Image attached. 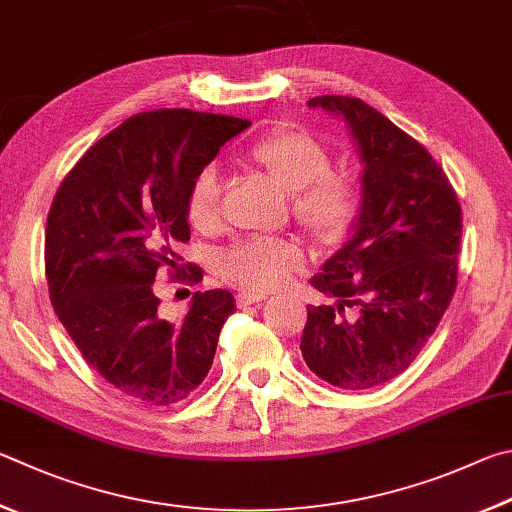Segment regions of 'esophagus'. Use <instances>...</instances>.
Here are the masks:
<instances>
[{"instance_id": "34e87169", "label": "esophagus", "mask_w": 512, "mask_h": 512, "mask_svg": "<svg viewBox=\"0 0 512 512\" xmlns=\"http://www.w3.org/2000/svg\"><path fill=\"white\" fill-rule=\"evenodd\" d=\"M262 300H266L264 293H257V291H241L237 295V306L239 309H246L250 304H259Z\"/></svg>"}]
</instances>
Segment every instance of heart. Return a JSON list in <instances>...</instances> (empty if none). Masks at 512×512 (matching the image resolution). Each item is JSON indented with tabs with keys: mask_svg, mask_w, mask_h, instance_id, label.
<instances>
[{
	"mask_svg": "<svg viewBox=\"0 0 512 512\" xmlns=\"http://www.w3.org/2000/svg\"><path fill=\"white\" fill-rule=\"evenodd\" d=\"M253 156L288 194H293V210L306 228L324 239L345 235L358 215V190L345 176L329 174L331 156L324 145L309 134L280 132L264 138ZM219 197V167L203 165L185 192V217L192 228H217L221 217ZM302 262L304 253L297 241L250 237L228 248L219 266L221 273L239 284L273 288L286 282Z\"/></svg>",
	"mask_w": 512,
	"mask_h": 512,
	"instance_id": "heart-1",
	"label": "heart"
}]
</instances>
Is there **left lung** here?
Instances as JSON below:
<instances>
[{
	"label": "left lung",
	"mask_w": 512,
	"mask_h": 512,
	"mask_svg": "<svg viewBox=\"0 0 512 512\" xmlns=\"http://www.w3.org/2000/svg\"><path fill=\"white\" fill-rule=\"evenodd\" d=\"M309 107L345 123L362 172L351 237L311 277L336 304L306 306L300 349L315 376L360 392L403 374L439 327L457 288L461 208L430 152L367 102L318 96Z\"/></svg>",
	"instance_id": "1"
}]
</instances>
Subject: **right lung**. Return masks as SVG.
Here are the masks:
<instances>
[{"mask_svg":"<svg viewBox=\"0 0 512 512\" xmlns=\"http://www.w3.org/2000/svg\"><path fill=\"white\" fill-rule=\"evenodd\" d=\"M250 123L190 109L127 118L62 181L46 219V280L55 313L98 374L147 405L183 401L208 376L219 331L235 311L224 288L194 293L183 320L159 313V266L176 277L190 241L185 192L219 147Z\"/></svg>","mask_w":512,"mask_h":512,"instance_id":"1","label":"right lung"}]
</instances>
